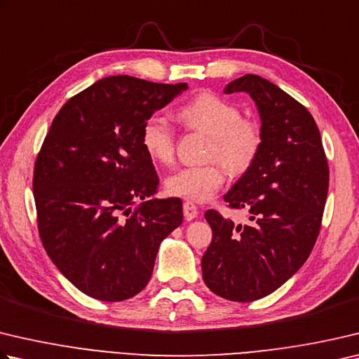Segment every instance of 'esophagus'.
Wrapping results in <instances>:
<instances>
[{"label": "esophagus", "mask_w": 359, "mask_h": 359, "mask_svg": "<svg viewBox=\"0 0 359 359\" xmlns=\"http://www.w3.org/2000/svg\"><path fill=\"white\" fill-rule=\"evenodd\" d=\"M184 217L187 221H191L198 217V207L193 204V202L187 201L184 204Z\"/></svg>", "instance_id": "esophagus-1"}]
</instances>
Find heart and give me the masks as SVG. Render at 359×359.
Returning <instances> with one entry per match:
<instances>
[{
	"instance_id": "1",
	"label": "heart",
	"mask_w": 359,
	"mask_h": 359,
	"mask_svg": "<svg viewBox=\"0 0 359 359\" xmlns=\"http://www.w3.org/2000/svg\"><path fill=\"white\" fill-rule=\"evenodd\" d=\"M187 127L212 138L208 157L218 158L232 174H242L256 161L262 147V128L252 119H243L236 103L213 93H201L177 111ZM141 146L154 161L169 163L174 157V130L161 116H151L141 127ZM226 180L217 161L175 169L166 179V188L175 196L208 201Z\"/></svg>"
}]
</instances>
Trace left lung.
<instances>
[{"label": "left lung", "mask_w": 359, "mask_h": 359, "mask_svg": "<svg viewBox=\"0 0 359 359\" xmlns=\"http://www.w3.org/2000/svg\"><path fill=\"white\" fill-rule=\"evenodd\" d=\"M256 103L262 147L224 201L248 212L236 224L207 210L212 243L201 260L208 289L250 303L281 287L308 260L320 231L328 194V163L314 117L302 103L259 75L226 84Z\"/></svg>", "instance_id": "obj_1"}]
</instances>
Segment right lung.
Instances as JSON below:
<instances>
[{
    "label": "right lung",
    "instance_id": "add662e5",
    "mask_svg": "<svg viewBox=\"0 0 359 359\" xmlns=\"http://www.w3.org/2000/svg\"><path fill=\"white\" fill-rule=\"evenodd\" d=\"M187 89L102 78L66 102L37 155L32 190L42 245L78 290L100 302L144 289L160 243L184 219L182 201L152 199L158 175L140 135Z\"/></svg>",
    "mask_w": 359,
    "mask_h": 359
}]
</instances>
